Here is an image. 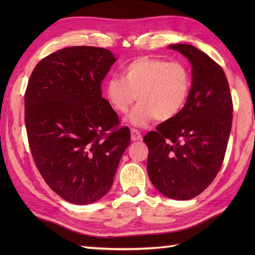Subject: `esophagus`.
<instances>
[{
    "label": "esophagus",
    "mask_w": 255,
    "mask_h": 255,
    "mask_svg": "<svg viewBox=\"0 0 255 255\" xmlns=\"http://www.w3.org/2000/svg\"><path fill=\"white\" fill-rule=\"evenodd\" d=\"M130 132H131V140H132V141H138V140H141L142 139V134L140 133V131L138 130V129L131 128L130 129Z\"/></svg>",
    "instance_id": "esophagus-1"
}]
</instances>
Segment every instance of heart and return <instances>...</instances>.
Returning <instances> with one entry per match:
<instances>
[{"label": "heart", "instance_id": "1", "mask_svg": "<svg viewBox=\"0 0 255 255\" xmlns=\"http://www.w3.org/2000/svg\"><path fill=\"white\" fill-rule=\"evenodd\" d=\"M193 79L187 64L141 56L128 62L122 78L112 77L104 86L105 96L116 113L124 115L134 103L130 116L137 127L147 126L154 118L167 122L185 108L192 92Z\"/></svg>", "mask_w": 255, "mask_h": 255}]
</instances>
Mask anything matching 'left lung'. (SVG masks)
Listing matches in <instances>:
<instances>
[{
	"label": "left lung",
	"instance_id": "8db88e82",
	"mask_svg": "<svg viewBox=\"0 0 255 255\" xmlns=\"http://www.w3.org/2000/svg\"><path fill=\"white\" fill-rule=\"evenodd\" d=\"M169 48L192 64L193 85L185 108L143 137L151 183L173 199L196 197L218 174L232 125V97L217 62L191 45Z\"/></svg>",
	"mask_w": 255,
	"mask_h": 255
}]
</instances>
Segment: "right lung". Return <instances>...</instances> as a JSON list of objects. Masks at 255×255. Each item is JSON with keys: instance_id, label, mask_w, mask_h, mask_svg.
Masks as SVG:
<instances>
[{"instance_id": "obj_1", "label": "right lung", "mask_w": 255, "mask_h": 255, "mask_svg": "<svg viewBox=\"0 0 255 255\" xmlns=\"http://www.w3.org/2000/svg\"><path fill=\"white\" fill-rule=\"evenodd\" d=\"M115 61L103 48H63L41 59L27 84L31 155L48 186L72 204H92L110 191L130 143L128 127L102 97V81Z\"/></svg>"}]
</instances>
